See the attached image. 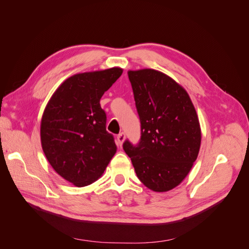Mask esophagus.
Segmentation results:
<instances>
[{
  "mask_svg": "<svg viewBox=\"0 0 249 249\" xmlns=\"http://www.w3.org/2000/svg\"><path fill=\"white\" fill-rule=\"evenodd\" d=\"M124 139H125V134H124V132H122V133L117 135V141H118V143H119V145H120V146L123 145V143H124Z\"/></svg>",
  "mask_w": 249,
  "mask_h": 249,
  "instance_id": "1",
  "label": "esophagus"
}]
</instances>
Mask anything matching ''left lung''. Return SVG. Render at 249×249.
Masks as SVG:
<instances>
[{"mask_svg": "<svg viewBox=\"0 0 249 249\" xmlns=\"http://www.w3.org/2000/svg\"><path fill=\"white\" fill-rule=\"evenodd\" d=\"M141 124L138 144L124 142L138 178L148 189L166 192L182 183L198 156L201 132L189 94L161 71H129Z\"/></svg>", "mask_w": 249, "mask_h": 249, "instance_id": "obj_1", "label": "left lung"}]
</instances>
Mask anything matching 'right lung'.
Segmentation results:
<instances>
[{"instance_id":"right-lung-1","label":"right lung","mask_w":249,"mask_h":249,"mask_svg":"<svg viewBox=\"0 0 249 249\" xmlns=\"http://www.w3.org/2000/svg\"><path fill=\"white\" fill-rule=\"evenodd\" d=\"M123 70L77 73L52 95L40 124L43 153L59 176L77 187L92 184L116 153L100 101Z\"/></svg>"}]
</instances>
